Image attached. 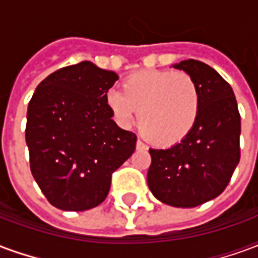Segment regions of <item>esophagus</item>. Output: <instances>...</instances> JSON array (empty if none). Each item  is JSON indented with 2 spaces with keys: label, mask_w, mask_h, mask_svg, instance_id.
Listing matches in <instances>:
<instances>
[{
  "label": "esophagus",
  "mask_w": 258,
  "mask_h": 258,
  "mask_svg": "<svg viewBox=\"0 0 258 258\" xmlns=\"http://www.w3.org/2000/svg\"><path fill=\"white\" fill-rule=\"evenodd\" d=\"M146 148H148V146H146L142 141L141 140L137 141V149H146Z\"/></svg>",
  "instance_id": "34e87169"
}]
</instances>
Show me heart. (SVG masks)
<instances>
[{"instance_id": "obj_1", "label": "heart", "mask_w": 258, "mask_h": 258, "mask_svg": "<svg viewBox=\"0 0 258 258\" xmlns=\"http://www.w3.org/2000/svg\"><path fill=\"white\" fill-rule=\"evenodd\" d=\"M106 106L120 125L133 123L138 112L141 134L153 145L171 146L194 128L200 91L185 72L141 70L123 80L121 92L107 94Z\"/></svg>"}]
</instances>
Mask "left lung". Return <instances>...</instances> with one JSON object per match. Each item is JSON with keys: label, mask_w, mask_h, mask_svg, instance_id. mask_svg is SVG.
Returning <instances> with one entry per match:
<instances>
[{"label": "left lung", "mask_w": 258, "mask_h": 258, "mask_svg": "<svg viewBox=\"0 0 258 258\" xmlns=\"http://www.w3.org/2000/svg\"><path fill=\"white\" fill-rule=\"evenodd\" d=\"M200 91L199 116L184 140L168 149H149L148 185L174 207H196L221 195L240 159V114L232 87L200 60H182Z\"/></svg>", "instance_id": "1"}]
</instances>
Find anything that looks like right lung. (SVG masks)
Instances as JSON below:
<instances>
[{
	"mask_svg": "<svg viewBox=\"0 0 258 258\" xmlns=\"http://www.w3.org/2000/svg\"><path fill=\"white\" fill-rule=\"evenodd\" d=\"M117 74L88 60L44 79L27 109L30 170L48 202L84 211L106 199L112 174L135 151L137 135L116 125L106 94Z\"/></svg>",
	"mask_w": 258,
	"mask_h": 258,
	"instance_id": "add662e5",
	"label": "right lung"
}]
</instances>
